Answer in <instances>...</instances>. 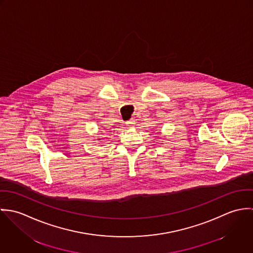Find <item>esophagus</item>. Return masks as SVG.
Returning a JSON list of instances; mask_svg holds the SVG:
<instances>
[{
    "label": "esophagus",
    "instance_id": "esophagus-1",
    "mask_svg": "<svg viewBox=\"0 0 253 253\" xmlns=\"http://www.w3.org/2000/svg\"><path fill=\"white\" fill-rule=\"evenodd\" d=\"M126 126H128V127H130V126H133V125H134V121H133V120H132V119H131V120H129V121H127V122H126Z\"/></svg>",
    "mask_w": 253,
    "mask_h": 253
}]
</instances>
